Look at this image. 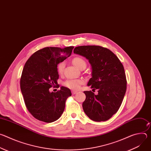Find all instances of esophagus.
Instances as JSON below:
<instances>
[{
	"label": "esophagus",
	"mask_w": 151,
	"mask_h": 151,
	"mask_svg": "<svg viewBox=\"0 0 151 151\" xmlns=\"http://www.w3.org/2000/svg\"><path fill=\"white\" fill-rule=\"evenodd\" d=\"M77 93V91H72V94H73V95H74V94H76Z\"/></svg>",
	"instance_id": "esophagus-1"
}]
</instances>
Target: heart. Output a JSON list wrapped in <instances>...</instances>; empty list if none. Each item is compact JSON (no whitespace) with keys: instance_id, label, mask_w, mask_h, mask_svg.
Wrapping results in <instances>:
<instances>
[{"instance_id":"obj_1","label":"heart","mask_w":151,"mask_h":151,"mask_svg":"<svg viewBox=\"0 0 151 151\" xmlns=\"http://www.w3.org/2000/svg\"><path fill=\"white\" fill-rule=\"evenodd\" d=\"M73 63L75 66L79 69L82 68L83 67H86V62L82 58L75 57L73 60ZM64 67H65V63L64 62H61L58 64L57 66L58 72L59 73H62ZM83 83V80L82 79H70L64 82V85L71 90H78L80 88L81 85Z\"/></svg>"}]
</instances>
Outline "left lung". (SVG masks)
<instances>
[{
    "label": "left lung",
    "instance_id": "left-lung-1",
    "mask_svg": "<svg viewBox=\"0 0 151 151\" xmlns=\"http://www.w3.org/2000/svg\"><path fill=\"white\" fill-rule=\"evenodd\" d=\"M73 52L87 58L91 66L92 78L87 85L91 91H83L86 96L82 103L84 112L97 122L110 119L118 111L127 89L124 68L118 58L109 49L100 46L75 47Z\"/></svg>",
    "mask_w": 151,
    "mask_h": 151
}]
</instances>
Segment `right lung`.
<instances>
[{"instance_id":"1","label":"right lung","mask_w":151,"mask_h":151,"mask_svg":"<svg viewBox=\"0 0 151 151\" xmlns=\"http://www.w3.org/2000/svg\"><path fill=\"white\" fill-rule=\"evenodd\" d=\"M73 48L46 47L35 52L26 61L20 88L27 110L36 119L50 123L63 113L66 100L72 95L70 90L63 86L56 93L49 90L58 84L57 65L71 55Z\"/></svg>"}]
</instances>
